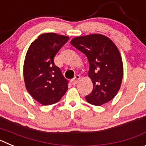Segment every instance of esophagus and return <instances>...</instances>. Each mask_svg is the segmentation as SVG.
I'll list each match as a JSON object with an SVG mask.
<instances>
[{"instance_id": "1", "label": "esophagus", "mask_w": 146, "mask_h": 146, "mask_svg": "<svg viewBox=\"0 0 146 146\" xmlns=\"http://www.w3.org/2000/svg\"><path fill=\"white\" fill-rule=\"evenodd\" d=\"M80 79V77L79 75H76V77H74V79L72 80V85H76L78 82V81Z\"/></svg>"}]
</instances>
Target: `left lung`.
I'll return each instance as SVG.
<instances>
[{
  "instance_id": "obj_1",
  "label": "left lung",
  "mask_w": 146,
  "mask_h": 146,
  "mask_svg": "<svg viewBox=\"0 0 146 146\" xmlns=\"http://www.w3.org/2000/svg\"><path fill=\"white\" fill-rule=\"evenodd\" d=\"M74 47L87 56L88 77L93 91L86 101L101 106L116 96L123 76L122 58L118 47L109 37L99 33L77 36L71 40Z\"/></svg>"
}]
</instances>
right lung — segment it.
I'll return each mask as SVG.
<instances>
[{"label": "right lung", "mask_w": 146, "mask_h": 146, "mask_svg": "<svg viewBox=\"0 0 146 146\" xmlns=\"http://www.w3.org/2000/svg\"><path fill=\"white\" fill-rule=\"evenodd\" d=\"M69 39L64 35L43 33L28 47L23 65L25 88L43 105L58 102L68 90V82L54 64V58Z\"/></svg>", "instance_id": "obj_1"}]
</instances>
